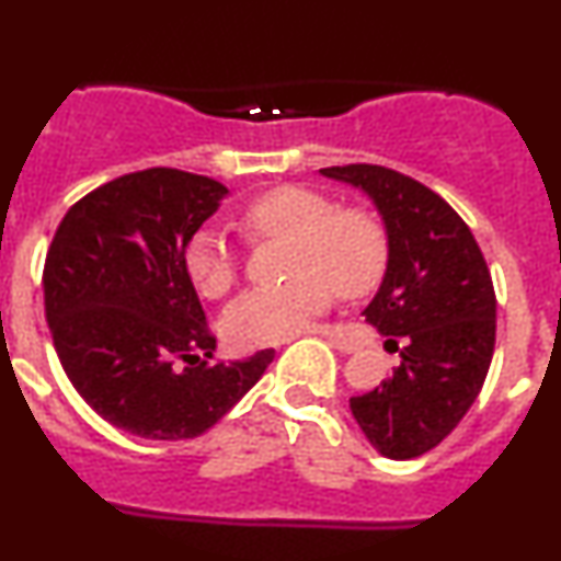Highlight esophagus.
<instances>
[{
    "instance_id": "1",
    "label": "esophagus",
    "mask_w": 561,
    "mask_h": 561,
    "mask_svg": "<svg viewBox=\"0 0 561 561\" xmlns=\"http://www.w3.org/2000/svg\"><path fill=\"white\" fill-rule=\"evenodd\" d=\"M314 333L325 335V339L330 341V344H333V346H335V350H339V352H341V355H352V352H355V350H357V346H355V344H352V341H346V339H344V335H341V333H339V330H335V328H320V330H314Z\"/></svg>"
}]
</instances>
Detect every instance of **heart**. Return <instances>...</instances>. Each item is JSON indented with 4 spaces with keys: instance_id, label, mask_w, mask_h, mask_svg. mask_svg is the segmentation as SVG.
<instances>
[{
    "instance_id": "1",
    "label": "heart",
    "mask_w": 561,
    "mask_h": 561,
    "mask_svg": "<svg viewBox=\"0 0 561 561\" xmlns=\"http://www.w3.org/2000/svg\"><path fill=\"white\" fill-rule=\"evenodd\" d=\"M250 239H285L287 274L282 287L236 298L222 314V335L239 350L276 344L311 328L341 298H363L379 287L389 261L387 231L370 211L335 209L328 196L306 187H274L236 217ZM187 279L204 298H222L236 282V255L220 233L198 231L187 241Z\"/></svg>"
}]
</instances>
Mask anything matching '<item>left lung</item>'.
<instances>
[{
	"mask_svg": "<svg viewBox=\"0 0 561 561\" xmlns=\"http://www.w3.org/2000/svg\"><path fill=\"white\" fill-rule=\"evenodd\" d=\"M320 174L363 191L385 222L387 271L363 317L403 344L392 376L350 400L352 416L381 457H420L457 427L486 379L492 276L462 217L422 182L368 163Z\"/></svg>",
	"mask_w": 561,
	"mask_h": 561,
	"instance_id": "8db88e82",
	"label": "left lung"
}]
</instances>
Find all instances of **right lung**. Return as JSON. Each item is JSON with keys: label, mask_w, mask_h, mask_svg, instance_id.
<instances>
[{"label": "right lung", "mask_w": 561, "mask_h": 561, "mask_svg": "<svg viewBox=\"0 0 561 561\" xmlns=\"http://www.w3.org/2000/svg\"><path fill=\"white\" fill-rule=\"evenodd\" d=\"M226 196L209 176L145 169L80 198L53 236L43 274L53 346L112 427L147 440L196 438L274 359L261 350L209 363L217 341L182 257Z\"/></svg>", "instance_id": "add662e5"}]
</instances>
